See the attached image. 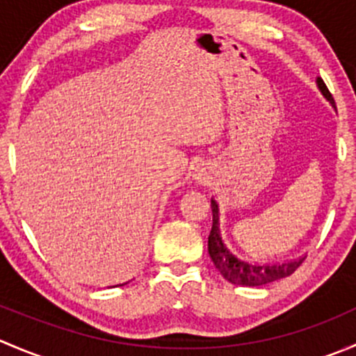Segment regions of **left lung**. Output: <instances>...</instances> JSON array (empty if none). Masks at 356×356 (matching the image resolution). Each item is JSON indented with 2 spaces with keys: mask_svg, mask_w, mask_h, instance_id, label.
<instances>
[{
  "mask_svg": "<svg viewBox=\"0 0 356 356\" xmlns=\"http://www.w3.org/2000/svg\"><path fill=\"white\" fill-rule=\"evenodd\" d=\"M317 84L321 88L322 95L334 105V98L322 79H317ZM211 213H213V224H211L210 236H208V253L215 268L227 279L231 284L239 286H264L268 282L279 281L282 277H288L305 261V257L296 260L284 261V264H250V261L239 260L236 254H232L224 245L218 231V207L211 200Z\"/></svg>",
  "mask_w": 356,
  "mask_h": 356,
  "instance_id": "obj_1",
  "label": "left lung"
}]
</instances>
